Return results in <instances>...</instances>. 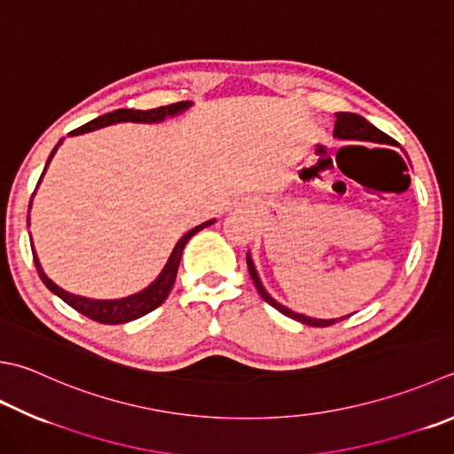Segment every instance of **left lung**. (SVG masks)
<instances>
[{
  "mask_svg": "<svg viewBox=\"0 0 454 454\" xmlns=\"http://www.w3.org/2000/svg\"><path fill=\"white\" fill-rule=\"evenodd\" d=\"M336 115V123H334V137L336 139H342V141H366V144H380V145H397L395 139H392L387 136V133L380 131L376 126H372V123L362 118V115L358 114H352V112H339L334 114ZM246 262H247V271H250V278L254 281V286L257 289V293H260L263 301H268V303L278 309L279 313H283L289 318H295V321L303 323V325H309V326H331L334 323L339 321H344V318H348L350 315L346 317H340V318H313V317H305L301 313H295V310L287 309L286 305H281L275 301L268 291H265L263 283L260 279V275H257V270L254 265V260L250 252H247L246 255Z\"/></svg>",
  "mask_w": 454,
  "mask_h": 454,
  "instance_id": "obj_1",
  "label": "left lung"
}]
</instances>
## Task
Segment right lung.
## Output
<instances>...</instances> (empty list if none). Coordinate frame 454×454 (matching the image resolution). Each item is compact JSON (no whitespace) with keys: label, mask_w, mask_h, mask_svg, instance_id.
Instances as JSON below:
<instances>
[{"label":"right lung","mask_w":454,"mask_h":454,"mask_svg":"<svg viewBox=\"0 0 454 454\" xmlns=\"http://www.w3.org/2000/svg\"><path fill=\"white\" fill-rule=\"evenodd\" d=\"M192 106V102H179V104H171V106H161V108H155V110H128V108H120V110H114L110 114H104L100 118H96L92 121L84 123V126L76 128L74 131H70L68 136H82V133L88 131H94V129H100L106 126H112V123H123V121H133V123H159L167 118H175V115H179L183 112H186ZM65 139V137H62ZM62 139L57 144V147L51 151L49 155V161L43 168V175L47 171V167L51 163V159L55 157L59 145L62 144ZM41 175V179H43ZM41 179L37 183V186L41 184ZM35 194V192H33ZM33 199V197H31ZM31 208V204H29ZM215 218L202 222V224L194 226L192 230H189L179 242L175 244L171 255H168V260L165 263V268L161 270V273L157 275L153 283H149L145 289H141L137 293H133V295L128 297H121V299H90V297H82V295H74V293H68L62 287H59L55 281L47 278V273L43 271L41 268V262L37 257V252H35V247L31 244V250H33V262L37 265V271H39V278L41 281L47 286V289L51 293H55L57 297H60L65 301L67 305H70L73 309H76L80 315H84L88 318H92L96 323H102V325H121V323H129V321H136V318L144 317L151 310L157 309L159 305L163 303V301L168 297V293H171L173 286H175V279H176V271H179V263H181V255L183 250L189 239L200 232L202 228H207L210 224H215ZM27 226H29V216H27Z\"/></svg>","instance_id":"right-lung-1"}]
</instances>
